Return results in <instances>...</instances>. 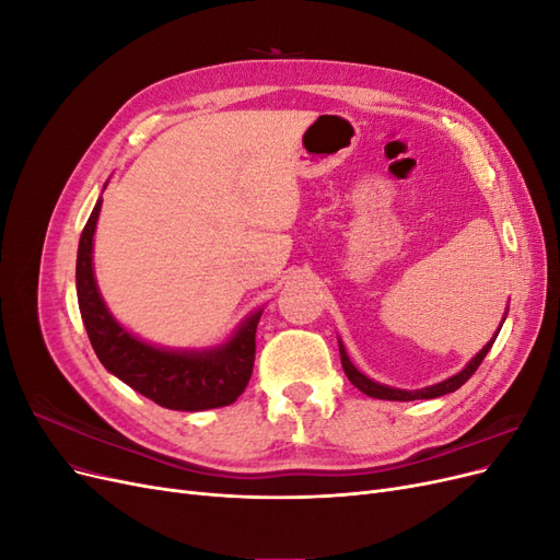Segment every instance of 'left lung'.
<instances>
[{
  "label": "left lung",
  "instance_id": "8db88e82",
  "mask_svg": "<svg viewBox=\"0 0 560 560\" xmlns=\"http://www.w3.org/2000/svg\"><path fill=\"white\" fill-rule=\"evenodd\" d=\"M504 322V319H502ZM498 334H500V329L495 331V336H493V341L490 343H486L483 346V350L477 354V358H474L460 374H455L453 378H448V381H444V383H436V385H430V387H422V389H413V393H409V389H397V387H387V385H381V383H374L371 378H366L364 374H360L358 369L352 366V362L348 360V354H346V348L341 346V364H343V371H346V376H348V381L354 385V387H360L364 395H369V397H376V399H389V401H413V399H434V397H442V395H448V393H455L457 387L460 385H465L469 378H471V374L474 371L479 369V364L483 362V358L488 354V350L493 348V343H495V338H498Z\"/></svg>",
  "mask_w": 560,
  "mask_h": 560
}]
</instances>
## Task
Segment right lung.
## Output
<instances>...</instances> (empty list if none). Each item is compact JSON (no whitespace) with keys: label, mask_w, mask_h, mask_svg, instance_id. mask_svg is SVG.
<instances>
[{"label":"right lung","mask_w":560,"mask_h":560,"mask_svg":"<svg viewBox=\"0 0 560 560\" xmlns=\"http://www.w3.org/2000/svg\"><path fill=\"white\" fill-rule=\"evenodd\" d=\"M103 198L81 231L77 252V296L83 327L97 360L147 399L173 411H206L243 395L254 366V334L261 311L249 315L229 343L208 352H173L142 343L105 308L93 278V233Z\"/></svg>","instance_id":"obj_1"}]
</instances>
